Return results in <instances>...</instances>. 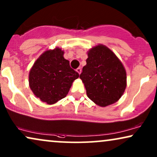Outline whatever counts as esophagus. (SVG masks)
<instances>
[{
	"mask_svg": "<svg viewBox=\"0 0 157 157\" xmlns=\"http://www.w3.org/2000/svg\"><path fill=\"white\" fill-rule=\"evenodd\" d=\"M81 71H82V70H81V69H80V68H77V69H76V72H77V73H78L79 75H80Z\"/></svg>",
	"mask_w": 157,
	"mask_h": 157,
	"instance_id": "34e87169",
	"label": "esophagus"
}]
</instances>
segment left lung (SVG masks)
Masks as SVG:
<instances>
[{"instance_id":"obj_1","label":"left lung","mask_w":157,"mask_h":157,"mask_svg":"<svg viewBox=\"0 0 157 157\" xmlns=\"http://www.w3.org/2000/svg\"><path fill=\"white\" fill-rule=\"evenodd\" d=\"M86 62L80 78L88 98L101 107L119 101L125 90L127 74L115 53L106 45L98 44L88 51Z\"/></svg>"}]
</instances>
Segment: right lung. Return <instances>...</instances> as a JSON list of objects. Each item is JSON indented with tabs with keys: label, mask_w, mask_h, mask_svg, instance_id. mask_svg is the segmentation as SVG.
<instances>
[{
	"label": "right lung",
	"mask_w": 157,
	"mask_h": 157,
	"mask_svg": "<svg viewBox=\"0 0 157 157\" xmlns=\"http://www.w3.org/2000/svg\"><path fill=\"white\" fill-rule=\"evenodd\" d=\"M61 48L45 51L35 61L29 73V85L35 97L54 104L68 94L79 74L69 66Z\"/></svg>",
	"instance_id": "1"
}]
</instances>
